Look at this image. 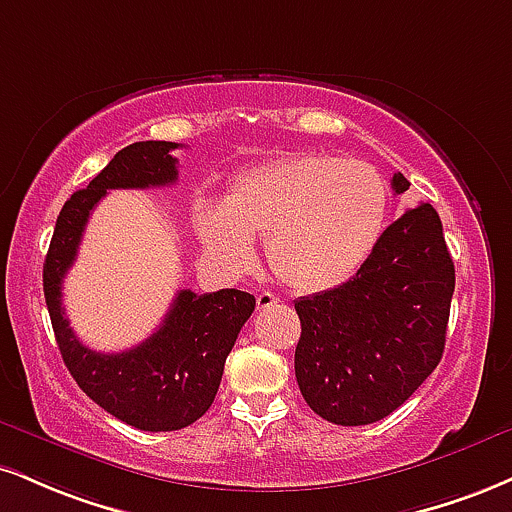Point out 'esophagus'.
<instances>
[{"label": "esophagus", "instance_id": "1", "mask_svg": "<svg viewBox=\"0 0 512 512\" xmlns=\"http://www.w3.org/2000/svg\"><path fill=\"white\" fill-rule=\"evenodd\" d=\"M276 303H279V295H274V293H269V291L257 293V307H260V310H264V307H272Z\"/></svg>", "mask_w": 512, "mask_h": 512}]
</instances>
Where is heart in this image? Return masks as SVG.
Returning <instances> with one entry per match:
<instances>
[{"label":"heart","mask_w":512,"mask_h":512,"mask_svg":"<svg viewBox=\"0 0 512 512\" xmlns=\"http://www.w3.org/2000/svg\"><path fill=\"white\" fill-rule=\"evenodd\" d=\"M389 214V186L372 164L293 155L240 174L224 202L195 200L202 248L240 272L264 238L276 279L300 293L348 281L377 248Z\"/></svg>","instance_id":"heart-1"}]
</instances>
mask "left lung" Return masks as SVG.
Instances as JSON below:
<instances>
[{
    "label": "left lung",
    "mask_w": 512,
    "mask_h": 512,
    "mask_svg": "<svg viewBox=\"0 0 512 512\" xmlns=\"http://www.w3.org/2000/svg\"><path fill=\"white\" fill-rule=\"evenodd\" d=\"M396 193L410 188L393 174ZM455 267L436 209L422 202L381 233L353 279L295 300V379L326 422L384 420L441 362Z\"/></svg>",
    "instance_id": "left-lung-1"
}]
</instances>
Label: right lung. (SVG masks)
<instances>
[{"label": "right lung", "mask_w": 512, "mask_h": 512, "mask_svg": "<svg viewBox=\"0 0 512 512\" xmlns=\"http://www.w3.org/2000/svg\"><path fill=\"white\" fill-rule=\"evenodd\" d=\"M166 140H145L116 152L112 162L61 207L49 243L42 286L57 346L71 377L116 420L143 432H176L209 410L224 362L255 310V295L178 291L164 322L150 338L123 353H97L78 341L61 305V283L71 269L92 209L119 188H159L176 183L178 169Z\"/></svg>", "instance_id": "add662e5"}]
</instances>
